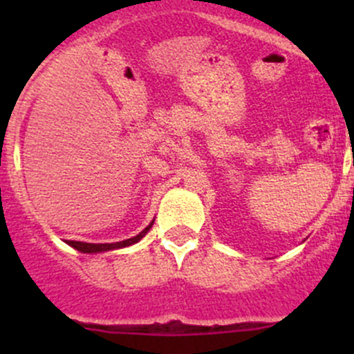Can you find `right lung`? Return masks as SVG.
Masks as SVG:
<instances>
[{
  "label": "right lung",
  "instance_id": "right-lung-1",
  "mask_svg": "<svg viewBox=\"0 0 354 354\" xmlns=\"http://www.w3.org/2000/svg\"><path fill=\"white\" fill-rule=\"evenodd\" d=\"M152 224H154V221H152V223L149 224V226L145 227L144 231H140V233H138L137 236L128 238V240H123V241H116V243H84V241H66V243L70 245V246H73L75 250H78V252H82V253L109 252V250L124 248V246H131V245L138 243V241H140L142 238H144L145 234L149 233V230H151V227H152Z\"/></svg>",
  "mask_w": 354,
  "mask_h": 354
}]
</instances>
